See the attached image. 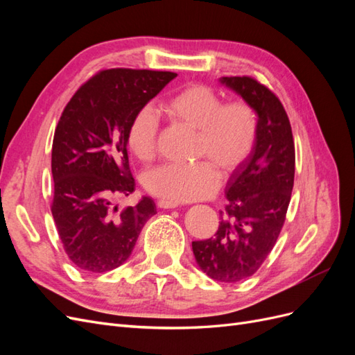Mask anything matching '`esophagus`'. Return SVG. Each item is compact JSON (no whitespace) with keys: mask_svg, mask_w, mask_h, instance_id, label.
I'll return each instance as SVG.
<instances>
[{"mask_svg":"<svg viewBox=\"0 0 355 355\" xmlns=\"http://www.w3.org/2000/svg\"><path fill=\"white\" fill-rule=\"evenodd\" d=\"M157 206L159 209H176L179 207V202H175V201H170V200H158L157 201Z\"/></svg>","mask_w":355,"mask_h":355,"instance_id":"obj_1","label":"esophagus"}]
</instances>
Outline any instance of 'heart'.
Here are the masks:
<instances>
[{
	"label": "heart",
	"mask_w": 355,
	"mask_h": 355,
	"mask_svg": "<svg viewBox=\"0 0 355 355\" xmlns=\"http://www.w3.org/2000/svg\"><path fill=\"white\" fill-rule=\"evenodd\" d=\"M163 111L173 121L198 132L197 157L207 158L223 175L237 170L254 146L257 118L252 106L244 101L223 103L209 85L191 84L179 90L163 103ZM158 130L157 114L148 106L139 110L127 128L128 151L141 161L153 159ZM209 164L155 167L145 173L144 187L149 194L175 202L207 198L220 187L218 170Z\"/></svg>",
	"instance_id": "1"
}]
</instances>
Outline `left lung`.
Here are the masks:
<instances>
[{"label":"left lung","mask_w":355,"mask_h":355,"mask_svg":"<svg viewBox=\"0 0 355 355\" xmlns=\"http://www.w3.org/2000/svg\"><path fill=\"white\" fill-rule=\"evenodd\" d=\"M220 83L257 114L250 155L232 171L214 237L192 241L201 270L222 283L253 275L271 253L286 220L295 180V142L280 99L252 77H222Z\"/></svg>","instance_id":"obj_1"}]
</instances>
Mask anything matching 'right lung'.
<instances>
[{
	"label": "right lung",
	"instance_id": "obj_1",
	"mask_svg": "<svg viewBox=\"0 0 355 355\" xmlns=\"http://www.w3.org/2000/svg\"><path fill=\"white\" fill-rule=\"evenodd\" d=\"M176 77L167 71L105 69L85 81L62 112L51 149V214L63 249L83 271L106 272L123 265L157 213L149 197L121 211L112 201L135 191L128 124Z\"/></svg>",
	"mask_w": 355,
	"mask_h": 355
}]
</instances>
